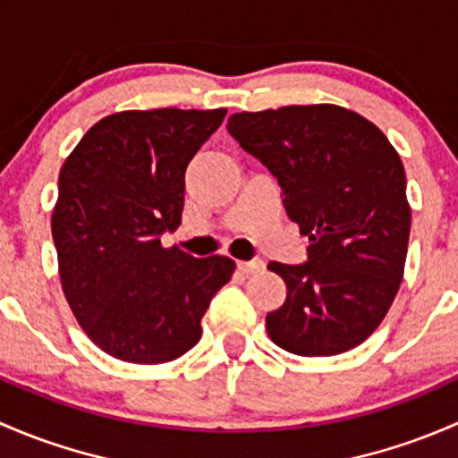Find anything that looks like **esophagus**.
I'll return each mask as SVG.
<instances>
[{"label": "esophagus", "mask_w": 458, "mask_h": 458, "mask_svg": "<svg viewBox=\"0 0 458 458\" xmlns=\"http://www.w3.org/2000/svg\"><path fill=\"white\" fill-rule=\"evenodd\" d=\"M264 268V262L260 258H256V260H247V262H238V271L247 273V276H251V273H258Z\"/></svg>", "instance_id": "1"}]
</instances>
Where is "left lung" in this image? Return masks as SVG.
<instances>
[{
  "label": "left lung",
  "mask_w": 458,
  "mask_h": 458,
  "mask_svg": "<svg viewBox=\"0 0 458 458\" xmlns=\"http://www.w3.org/2000/svg\"><path fill=\"white\" fill-rule=\"evenodd\" d=\"M227 130L277 178L286 214L310 240L304 264L268 262L286 282L284 304L267 315L268 337L304 357L360 346L403 280L410 205L397 149L331 103L240 112Z\"/></svg>",
  "instance_id": "1"
}]
</instances>
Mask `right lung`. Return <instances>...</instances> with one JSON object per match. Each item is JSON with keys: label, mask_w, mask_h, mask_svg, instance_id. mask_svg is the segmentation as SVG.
Here are the masks:
<instances>
[{"label": "right lung", "mask_w": 458, "mask_h": 458, "mask_svg": "<svg viewBox=\"0 0 458 458\" xmlns=\"http://www.w3.org/2000/svg\"><path fill=\"white\" fill-rule=\"evenodd\" d=\"M227 110H127L86 131L65 158L53 240L65 300L107 355L163 364L202 335L235 262L165 249L185 202V169Z\"/></svg>", "instance_id": "add662e5"}]
</instances>
